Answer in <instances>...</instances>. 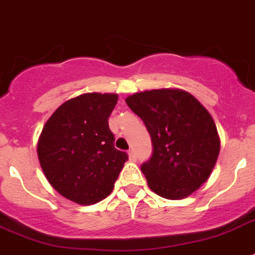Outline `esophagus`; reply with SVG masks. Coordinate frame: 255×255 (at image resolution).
Instances as JSON below:
<instances>
[{
    "label": "esophagus",
    "mask_w": 255,
    "mask_h": 255,
    "mask_svg": "<svg viewBox=\"0 0 255 255\" xmlns=\"http://www.w3.org/2000/svg\"><path fill=\"white\" fill-rule=\"evenodd\" d=\"M128 156H129V161H136V160H137V155L133 150L128 151Z\"/></svg>",
    "instance_id": "obj_1"
}]
</instances>
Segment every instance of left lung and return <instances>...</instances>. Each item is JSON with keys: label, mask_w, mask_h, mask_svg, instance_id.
Returning a JSON list of instances; mask_svg holds the SVG:
<instances>
[{"label": "left lung", "mask_w": 255, "mask_h": 255, "mask_svg": "<svg viewBox=\"0 0 255 255\" xmlns=\"http://www.w3.org/2000/svg\"><path fill=\"white\" fill-rule=\"evenodd\" d=\"M128 107L143 121L152 155L141 165L148 187L167 199L192 194L216 164V126L201 103L182 90L143 91L128 96Z\"/></svg>", "instance_id": "obj_1"}]
</instances>
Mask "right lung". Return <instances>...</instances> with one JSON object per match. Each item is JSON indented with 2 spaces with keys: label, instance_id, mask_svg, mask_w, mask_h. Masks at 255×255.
<instances>
[{
  "label": "right lung",
  "instance_id": "1",
  "mask_svg": "<svg viewBox=\"0 0 255 255\" xmlns=\"http://www.w3.org/2000/svg\"><path fill=\"white\" fill-rule=\"evenodd\" d=\"M117 94L89 93L67 100L45 123L38 142L40 166L66 198L93 205L112 193L127 152L114 147L108 118Z\"/></svg>",
  "mask_w": 255,
  "mask_h": 255
}]
</instances>
